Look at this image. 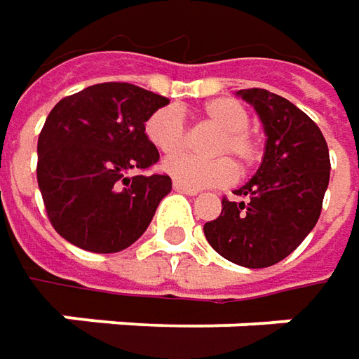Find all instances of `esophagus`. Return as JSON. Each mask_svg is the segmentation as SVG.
Returning a JSON list of instances; mask_svg holds the SVG:
<instances>
[{"mask_svg":"<svg viewBox=\"0 0 359 359\" xmlns=\"http://www.w3.org/2000/svg\"><path fill=\"white\" fill-rule=\"evenodd\" d=\"M173 189H175V191H180V194H186V196H198V194H200L198 189L184 186V184H180V182H175V180H173Z\"/></svg>","mask_w":359,"mask_h":359,"instance_id":"esophagus-1","label":"esophagus"}]
</instances>
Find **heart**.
Wrapping results in <instances>:
<instances>
[{
	"mask_svg": "<svg viewBox=\"0 0 359 359\" xmlns=\"http://www.w3.org/2000/svg\"><path fill=\"white\" fill-rule=\"evenodd\" d=\"M203 116L222 133L214 144L215 156H233L241 168L252 165L259 158V144L250 131V114L233 97H214L203 105ZM145 135L149 144L161 154H172L186 145L187 130L184 114L177 105L156 109L145 121ZM161 168L175 182L194 189L226 186L233 182L236 168L228 158L198 159L189 154H173L161 161Z\"/></svg>",
	"mask_w": 359,
	"mask_h": 359,
	"instance_id": "obj_1",
	"label": "heart"
}]
</instances>
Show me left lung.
Wrapping results in <instances>:
<instances>
[{
	"mask_svg": "<svg viewBox=\"0 0 359 359\" xmlns=\"http://www.w3.org/2000/svg\"><path fill=\"white\" fill-rule=\"evenodd\" d=\"M264 126V158L254 177L222 201L203 226L222 257L243 268H269L292 254L318 224L330 184V151L302 109L268 90H240Z\"/></svg>",
	"mask_w": 359,
	"mask_h": 359,
	"instance_id": "left-lung-1",
	"label": "left lung"
}]
</instances>
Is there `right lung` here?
Returning a JSON list of instances; mask_svg holds the SVG:
<instances>
[{
    "mask_svg": "<svg viewBox=\"0 0 359 359\" xmlns=\"http://www.w3.org/2000/svg\"><path fill=\"white\" fill-rule=\"evenodd\" d=\"M170 102L107 81L63 97L37 140V186L55 231L81 250L116 254L142 238L170 175H130L158 163L147 118Z\"/></svg>",
    "mask_w": 359,
    "mask_h": 359,
    "instance_id": "1",
    "label": "right lung"
}]
</instances>
